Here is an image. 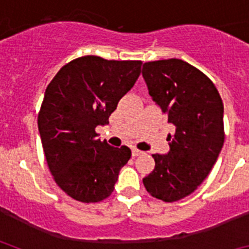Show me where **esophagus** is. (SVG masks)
I'll return each instance as SVG.
<instances>
[{
  "label": "esophagus",
  "mask_w": 249,
  "mask_h": 249,
  "mask_svg": "<svg viewBox=\"0 0 249 249\" xmlns=\"http://www.w3.org/2000/svg\"><path fill=\"white\" fill-rule=\"evenodd\" d=\"M143 153L142 151H140V149L137 148H132V157H137V156H141Z\"/></svg>",
  "instance_id": "34e87169"
}]
</instances>
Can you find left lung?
<instances>
[{"label": "left lung", "instance_id": "8db88e82", "mask_svg": "<svg viewBox=\"0 0 249 249\" xmlns=\"http://www.w3.org/2000/svg\"><path fill=\"white\" fill-rule=\"evenodd\" d=\"M142 76L176 128L167 137L168 153L152 155L156 166L143 184L155 198L179 201L197 190L218 158L224 142L223 102L212 81L182 59L146 62Z\"/></svg>", "mask_w": 249, "mask_h": 249}]
</instances>
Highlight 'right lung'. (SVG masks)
I'll list each match as a JSON object with an SVG mask.
<instances>
[{"label": "right lung", "mask_w": 249, "mask_h": 249, "mask_svg": "<svg viewBox=\"0 0 249 249\" xmlns=\"http://www.w3.org/2000/svg\"><path fill=\"white\" fill-rule=\"evenodd\" d=\"M141 66V61L83 56L63 66L46 89L38 113L46 160L59 188L76 201L107 198L131 158L127 146L101 141L96 127L108 123L137 81Z\"/></svg>", "instance_id": "1"}]
</instances>
